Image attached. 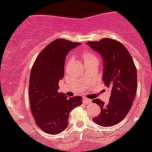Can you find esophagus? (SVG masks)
<instances>
[{"instance_id": "1", "label": "esophagus", "mask_w": 152, "mask_h": 152, "mask_svg": "<svg viewBox=\"0 0 152 152\" xmlns=\"http://www.w3.org/2000/svg\"><path fill=\"white\" fill-rule=\"evenodd\" d=\"M83 102L85 104H90V103H91V99L85 98V99H83Z\"/></svg>"}]
</instances>
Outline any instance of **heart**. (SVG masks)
Listing matches in <instances>:
<instances>
[{
	"mask_svg": "<svg viewBox=\"0 0 152 152\" xmlns=\"http://www.w3.org/2000/svg\"><path fill=\"white\" fill-rule=\"evenodd\" d=\"M83 58L84 62L86 61H89L92 60H98L96 56L94 55V53H91V52L88 51V50H84L83 53Z\"/></svg>",
	"mask_w": 152,
	"mask_h": 152,
	"instance_id": "b5f03b06",
	"label": "heart"
}]
</instances>
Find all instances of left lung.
Wrapping results in <instances>:
<instances>
[{
	"instance_id": "8db88e82",
	"label": "left lung",
	"mask_w": 152,
	"mask_h": 152,
	"mask_svg": "<svg viewBox=\"0 0 152 152\" xmlns=\"http://www.w3.org/2000/svg\"><path fill=\"white\" fill-rule=\"evenodd\" d=\"M86 43L102 56L103 81L111 89L108 104L99 99L93 100L101 108L93 121L102 126H114L125 118L132 106L137 87V68L129 50L119 41L106 38Z\"/></svg>"
}]
</instances>
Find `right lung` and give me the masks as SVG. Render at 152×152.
Wrapping results in <instances>:
<instances>
[{
    "label": "right lung",
    "mask_w": 152,
    "mask_h": 152,
    "mask_svg": "<svg viewBox=\"0 0 152 152\" xmlns=\"http://www.w3.org/2000/svg\"><path fill=\"white\" fill-rule=\"evenodd\" d=\"M80 45L56 39L47 45L35 61L29 79V102L36 124L43 132L58 134L68 126L69 113L82 104L81 96L68 98L59 93L66 55Z\"/></svg>",
    "instance_id": "add662e5"
}]
</instances>
